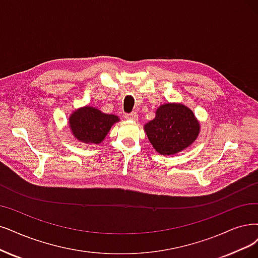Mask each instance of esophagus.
<instances>
[{"label": "esophagus", "mask_w": 258, "mask_h": 258, "mask_svg": "<svg viewBox=\"0 0 258 258\" xmlns=\"http://www.w3.org/2000/svg\"><path fill=\"white\" fill-rule=\"evenodd\" d=\"M125 118L127 120H132V121H137L138 120V114L136 112H131V113H126Z\"/></svg>", "instance_id": "34e87169"}]
</instances>
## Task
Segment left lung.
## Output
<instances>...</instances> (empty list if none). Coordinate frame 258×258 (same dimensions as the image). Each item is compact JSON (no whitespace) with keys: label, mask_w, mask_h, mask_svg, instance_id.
<instances>
[{"label":"left lung","mask_w":258,"mask_h":258,"mask_svg":"<svg viewBox=\"0 0 258 258\" xmlns=\"http://www.w3.org/2000/svg\"><path fill=\"white\" fill-rule=\"evenodd\" d=\"M145 132L160 155H174L197 140L201 125L194 111L182 103H166L155 111V118L145 124Z\"/></svg>","instance_id":"obj_1"}]
</instances>
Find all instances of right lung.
Segmentation results:
<instances>
[{
  "instance_id": "1",
  "label": "right lung",
  "mask_w": 258,
  "mask_h": 258,
  "mask_svg": "<svg viewBox=\"0 0 258 258\" xmlns=\"http://www.w3.org/2000/svg\"><path fill=\"white\" fill-rule=\"evenodd\" d=\"M119 121L116 114L105 113L97 107L86 105L70 114L69 127L76 140L87 145H99L113 124Z\"/></svg>"
}]
</instances>
